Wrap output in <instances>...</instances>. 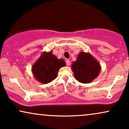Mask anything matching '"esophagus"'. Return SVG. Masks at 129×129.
Instances as JSON below:
<instances>
[{"label": "esophagus", "instance_id": "34e87169", "mask_svg": "<svg viewBox=\"0 0 129 129\" xmlns=\"http://www.w3.org/2000/svg\"><path fill=\"white\" fill-rule=\"evenodd\" d=\"M66 65H67L68 66H70V64H71V61H70L69 60H66Z\"/></svg>", "mask_w": 129, "mask_h": 129}]
</instances>
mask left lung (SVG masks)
Masks as SVG:
<instances>
[{
    "mask_svg": "<svg viewBox=\"0 0 129 129\" xmlns=\"http://www.w3.org/2000/svg\"><path fill=\"white\" fill-rule=\"evenodd\" d=\"M75 79L84 84L91 82L98 77L101 72L100 63L90 53L81 51L78 55L77 59L72 64Z\"/></svg>",
    "mask_w": 129,
    "mask_h": 129,
    "instance_id": "left-lung-1",
    "label": "left lung"
}]
</instances>
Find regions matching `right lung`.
Instances as JSON below:
<instances>
[{"label": "right lung", "mask_w": 129, "mask_h": 129, "mask_svg": "<svg viewBox=\"0 0 129 129\" xmlns=\"http://www.w3.org/2000/svg\"><path fill=\"white\" fill-rule=\"evenodd\" d=\"M66 66L64 60L58 59L52 51L44 52L33 65L31 71L36 80L43 84H48L57 77L58 70Z\"/></svg>", "instance_id": "add662e5"}]
</instances>
